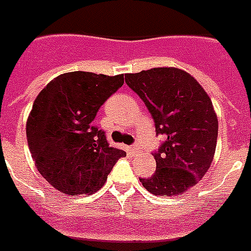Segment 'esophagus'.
I'll list each match as a JSON object with an SVG mask.
<instances>
[{"label": "esophagus", "mask_w": 251, "mask_h": 251, "mask_svg": "<svg viewBox=\"0 0 251 251\" xmlns=\"http://www.w3.org/2000/svg\"><path fill=\"white\" fill-rule=\"evenodd\" d=\"M131 150L135 151V152H138V151L141 150V146H139L138 143H134V145H131Z\"/></svg>", "instance_id": "1"}]
</instances>
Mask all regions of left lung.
I'll list each match as a JSON object with an SVG mask.
<instances>
[{"label": "left lung", "instance_id": "obj_1", "mask_svg": "<svg viewBox=\"0 0 251 251\" xmlns=\"http://www.w3.org/2000/svg\"><path fill=\"white\" fill-rule=\"evenodd\" d=\"M125 81L142 99L166 137L154 152L155 174L139 179L156 196H176L198 184L215 156L219 121L209 96L185 71L160 67L126 74Z\"/></svg>", "mask_w": 251, "mask_h": 251}]
</instances>
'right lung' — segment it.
Here are the masks:
<instances>
[{
	"label": "right lung",
	"instance_id": "1",
	"mask_svg": "<svg viewBox=\"0 0 251 251\" xmlns=\"http://www.w3.org/2000/svg\"><path fill=\"white\" fill-rule=\"evenodd\" d=\"M124 85V75L84 71L51 80L36 96L26 124L38 171L63 194L91 195L104 185L124 150L109 146L93 121L99 109Z\"/></svg>",
	"mask_w": 251,
	"mask_h": 251
}]
</instances>
